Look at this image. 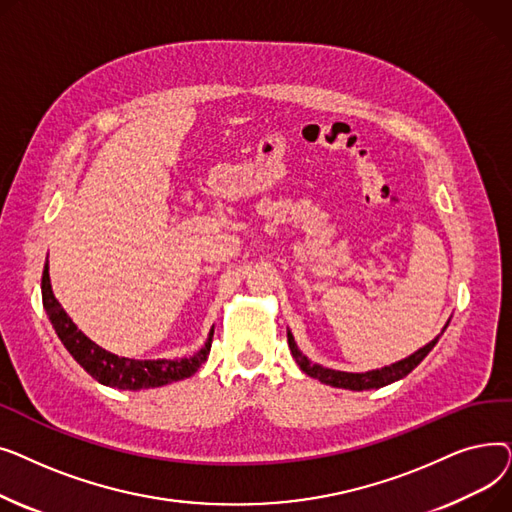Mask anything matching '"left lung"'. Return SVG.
Masks as SVG:
<instances>
[{
	"instance_id": "left-lung-1",
	"label": "left lung",
	"mask_w": 512,
	"mask_h": 512,
	"mask_svg": "<svg viewBox=\"0 0 512 512\" xmlns=\"http://www.w3.org/2000/svg\"><path fill=\"white\" fill-rule=\"evenodd\" d=\"M440 340L434 338L432 342H429L427 346L419 348V351L407 359H402L390 367H382V369H373V371H367V373H346V371H334V369H328V367H321L317 363H311L301 351L299 346L294 344V338L292 334L288 332V346H290V353L294 357V361L299 363V367L311 375V378L324 382L328 386H334V388H344V390H373V388H382V386H388L396 380H402L405 375H409L425 357L427 353L432 351V348L436 346V342Z\"/></svg>"
}]
</instances>
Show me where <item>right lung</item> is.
Returning <instances> with one entry per match:
<instances>
[{"mask_svg": "<svg viewBox=\"0 0 512 512\" xmlns=\"http://www.w3.org/2000/svg\"><path fill=\"white\" fill-rule=\"evenodd\" d=\"M41 290H43V307L47 311V317L51 321V326L56 328V334L66 346V351L91 375V378H95L105 386L120 388V390H143V388H159L184 378H191V375L207 361V355L211 351L213 330L209 332L205 346L197 355L180 359V361H166V359L134 361V359L112 355L103 351V348L97 346L95 342H91L72 324V319L60 307L56 297H53L47 265L41 278Z\"/></svg>", "mask_w": 512, "mask_h": 512, "instance_id": "add662e5", "label": "right lung"}]
</instances>
